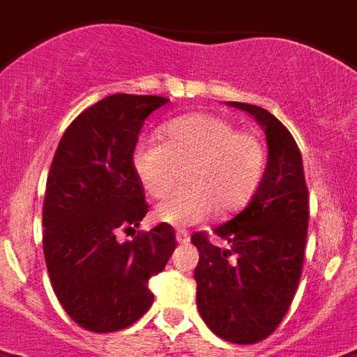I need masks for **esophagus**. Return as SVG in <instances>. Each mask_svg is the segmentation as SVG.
<instances>
[{
	"mask_svg": "<svg viewBox=\"0 0 357 357\" xmlns=\"http://www.w3.org/2000/svg\"><path fill=\"white\" fill-rule=\"evenodd\" d=\"M176 243L178 244L190 243V234H188L185 229H176Z\"/></svg>",
	"mask_w": 357,
	"mask_h": 357,
	"instance_id": "esophagus-1",
	"label": "esophagus"
}]
</instances>
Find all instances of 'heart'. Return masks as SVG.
Segmentation results:
<instances>
[{
	"mask_svg": "<svg viewBox=\"0 0 357 357\" xmlns=\"http://www.w3.org/2000/svg\"><path fill=\"white\" fill-rule=\"evenodd\" d=\"M162 144L138 142L132 169L153 199H164L188 166V185L167 197L155 217L169 226L199 225L219 208L235 213L248 204L266 167V146L253 131H237L234 123L215 114H188L166 123Z\"/></svg>",
	"mask_w": 357,
	"mask_h": 357,
	"instance_id": "1",
	"label": "heart"
}]
</instances>
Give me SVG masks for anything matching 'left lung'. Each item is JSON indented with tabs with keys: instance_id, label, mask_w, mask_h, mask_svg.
<instances>
[{
	"instance_id": "left-lung-1",
	"label": "left lung",
	"mask_w": 357,
	"mask_h": 357,
	"mask_svg": "<svg viewBox=\"0 0 357 357\" xmlns=\"http://www.w3.org/2000/svg\"><path fill=\"white\" fill-rule=\"evenodd\" d=\"M264 128L268 162L248 206L213 234L191 235L200 253L195 268L197 306L213 334L237 344L266 340L287 316L305 261L308 188L301 151L284 126L259 105L228 102Z\"/></svg>"
}]
</instances>
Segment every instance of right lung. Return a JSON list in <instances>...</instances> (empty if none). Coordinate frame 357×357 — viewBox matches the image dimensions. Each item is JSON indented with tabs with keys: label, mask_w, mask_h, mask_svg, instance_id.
Listing matches in <instances>:
<instances>
[{
	"label": "right lung",
	"mask_w": 357,
	"mask_h": 357,
	"mask_svg": "<svg viewBox=\"0 0 357 357\" xmlns=\"http://www.w3.org/2000/svg\"><path fill=\"white\" fill-rule=\"evenodd\" d=\"M169 100L151 94H111L70 122L47 176L43 253L52 290L85 331L128 328L153 305L147 282L175 252L166 222L138 229L147 213L132 151L144 122ZM133 241L120 243V231Z\"/></svg>",
	"instance_id": "1"
}]
</instances>
